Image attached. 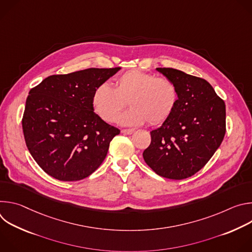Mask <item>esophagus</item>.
<instances>
[{
	"instance_id": "esophagus-1",
	"label": "esophagus",
	"mask_w": 252,
	"mask_h": 252,
	"mask_svg": "<svg viewBox=\"0 0 252 252\" xmlns=\"http://www.w3.org/2000/svg\"><path fill=\"white\" fill-rule=\"evenodd\" d=\"M133 131H134L133 128H125V129H122V132H123V133H126V134H131Z\"/></svg>"
}]
</instances>
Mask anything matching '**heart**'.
Returning <instances> with one entry per match:
<instances>
[{
    "instance_id": "obj_1",
    "label": "heart",
    "mask_w": 252,
    "mask_h": 252,
    "mask_svg": "<svg viewBox=\"0 0 252 252\" xmlns=\"http://www.w3.org/2000/svg\"><path fill=\"white\" fill-rule=\"evenodd\" d=\"M178 96L177 87L169 79L131 69L116 78L115 88L106 83L98 85L92 102L95 114L106 123L114 122L128 101L131 109L119 117V123L158 126L173 114Z\"/></svg>"
}]
</instances>
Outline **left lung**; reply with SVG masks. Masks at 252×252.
<instances>
[{"label":"left lung","mask_w":252,"mask_h":252,"mask_svg":"<svg viewBox=\"0 0 252 252\" xmlns=\"http://www.w3.org/2000/svg\"><path fill=\"white\" fill-rule=\"evenodd\" d=\"M157 70L176 85L179 96L170 118L151 131L142 157L158 175L185 179L200 170L222 142L225 103L201 78L171 67Z\"/></svg>","instance_id":"left-lung-1"}]
</instances>
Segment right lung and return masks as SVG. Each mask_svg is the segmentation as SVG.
<instances>
[{
    "label": "right lung",
    "instance_id": "add662e5",
    "mask_svg": "<svg viewBox=\"0 0 252 252\" xmlns=\"http://www.w3.org/2000/svg\"><path fill=\"white\" fill-rule=\"evenodd\" d=\"M120 68L53 75L30 91L22 119L25 141L35 162L52 177L81 181L105 158L121 130L94 112L92 97Z\"/></svg>",
    "mask_w": 252,
    "mask_h": 252
}]
</instances>
